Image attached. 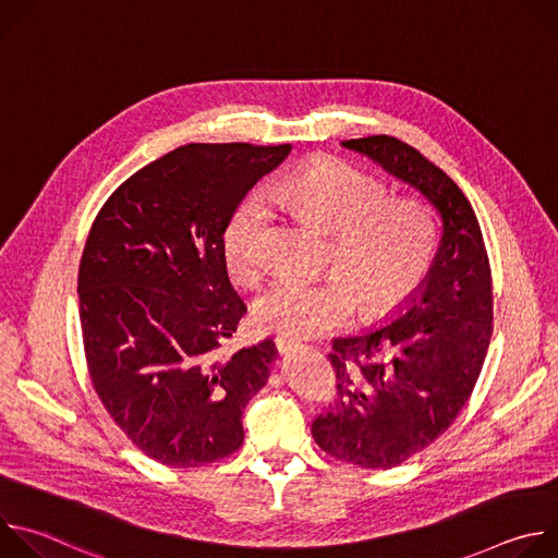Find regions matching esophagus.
Here are the masks:
<instances>
[{
    "label": "esophagus",
    "instance_id": "esophagus-1",
    "mask_svg": "<svg viewBox=\"0 0 558 558\" xmlns=\"http://www.w3.org/2000/svg\"><path fill=\"white\" fill-rule=\"evenodd\" d=\"M298 347H300V340H293V338H287V336H278L276 338V349L280 353H289V351H293Z\"/></svg>",
    "mask_w": 558,
    "mask_h": 558
}]
</instances>
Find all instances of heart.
<instances>
[{"label": "heart", "instance_id": "1", "mask_svg": "<svg viewBox=\"0 0 558 558\" xmlns=\"http://www.w3.org/2000/svg\"><path fill=\"white\" fill-rule=\"evenodd\" d=\"M274 205L336 233L329 265L342 272L317 280L284 278L265 289L256 323L287 338H308L344 327L357 306L384 315L404 304L424 282L437 250V225L415 198H392L375 177L344 161H320L282 174L241 203L222 233L225 260L238 280L254 282L265 269V231Z\"/></svg>", "mask_w": 558, "mask_h": 558}]
</instances>
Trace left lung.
<instances>
[{"mask_svg": "<svg viewBox=\"0 0 558 558\" xmlns=\"http://www.w3.org/2000/svg\"><path fill=\"white\" fill-rule=\"evenodd\" d=\"M439 214L441 238L417 291L384 323L340 336L329 353L336 400L311 433L331 457L392 468L430 446L459 415L493 336V278L484 235L457 183L395 136L342 141Z\"/></svg>", "mask_w": 558, "mask_h": 558, "instance_id": "8db88e82", "label": "left lung"}]
</instances>
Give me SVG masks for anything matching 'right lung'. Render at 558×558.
<instances>
[{
    "mask_svg": "<svg viewBox=\"0 0 558 558\" xmlns=\"http://www.w3.org/2000/svg\"><path fill=\"white\" fill-rule=\"evenodd\" d=\"M291 145L190 143L132 174L101 207L78 265L93 386L158 463L196 468L243 446V411L267 384L274 340L220 353L247 306L222 233Z\"/></svg>",
    "mask_w": 558,
    "mask_h": 558,
    "instance_id": "1",
    "label": "right lung"
}]
</instances>
